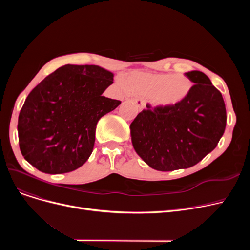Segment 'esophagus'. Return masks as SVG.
Instances as JSON below:
<instances>
[{
	"mask_svg": "<svg viewBox=\"0 0 250 250\" xmlns=\"http://www.w3.org/2000/svg\"><path fill=\"white\" fill-rule=\"evenodd\" d=\"M134 102H135V104L137 105V107H138L139 110H142V109L145 108V101H144L143 99L137 98V99L134 100Z\"/></svg>",
	"mask_w": 250,
	"mask_h": 250,
	"instance_id": "1",
	"label": "esophagus"
}]
</instances>
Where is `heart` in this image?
I'll return each instance as SVG.
<instances>
[{"label": "heart", "instance_id": "b5f03b06", "mask_svg": "<svg viewBox=\"0 0 250 250\" xmlns=\"http://www.w3.org/2000/svg\"><path fill=\"white\" fill-rule=\"evenodd\" d=\"M120 85L125 87L123 79ZM125 88L133 94L149 97L160 108H174L185 102L193 88L191 79L183 74L135 72L125 77Z\"/></svg>", "mask_w": 250, "mask_h": 250}]
</instances>
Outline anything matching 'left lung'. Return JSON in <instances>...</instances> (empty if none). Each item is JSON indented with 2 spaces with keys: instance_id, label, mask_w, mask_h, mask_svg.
Masks as SVG:
<instances>
[{
  "instance_id": "obj_1",
  "label": "left lung",
  "mask_w": 250,
  "mask_h": 250,
  "mask_svg": "<svg viewBox=\"0 0 250 250\" xmlns=\"http://www.w3.org/2000/svg\"><path fill=\"white\" fill-rule=\"evenodd\" d=\"M186 76L194 85L185 102L167 109L147 104L130 124L136 152L159 171L199 163L225 132L227 116L221 92L203 72L191 71Z\"/></svg>"
}]
</instances>
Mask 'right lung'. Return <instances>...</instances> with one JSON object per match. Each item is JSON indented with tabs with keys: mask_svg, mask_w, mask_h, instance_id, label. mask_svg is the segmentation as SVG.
<instances>
[{
	"mask_svg": "<svg viewBox=\"0 0 250 250\" xmlns=\"http://www.w3.org/2000/svg\"><path fill=\"white\" fill-rule=\"evenodd\" d=\"M113 74L94 64H65L39 83L18 118L20 151L39 171L67 173L93 151L98 121L121 104L102 96Z\"/></svg>",
	"mask_w": 250,
	"mask_h": 250,
	"instance_id": "add662e5",
	"label": "right lung"
}]
</instances>
